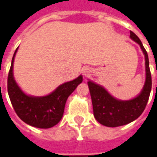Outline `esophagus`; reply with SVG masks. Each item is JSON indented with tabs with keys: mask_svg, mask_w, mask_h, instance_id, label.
I'll return each mask as SVG.
<instances>
[{
	"mask_svg": "<svg viewBox=\"0 0 157 157\" xmlns=\"http://www.w3.org/2000/svg\"><path fill=\"white\" fill-rule=\"evenodd\" d=\"M91 73H92V70L90 68H86L83 71V75L85 76H88V75H91Z\"/></svg>",
	"mask_w": 157,
	"mask_h": 157,
	"instance_id": "obj_1",
	"label": "esophagus"
}]
</instances>
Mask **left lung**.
<instances>
[{
  "instance_id": "obj_1",
  "label": "left lung",
  "mask_w": 157,
  "mask_h": 157,
  "mask_svg": "<svg viewBox=\"0 0 157 157\" xmlns=\"http://www.w3.org/2000/svg\"><path fill=\"white\" fill-rule=\"evenodd\" d=\"M130 38L140 46L145 59V82L140 95L128 101L114 98L101 86L88 82L92 98L93 114L97 121L108 127H118L131 123L141 115L148 102L151 91V74L149 66L147 52L140 39L130 31Z\"/></svg>"
}]
</instances>
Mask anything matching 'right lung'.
<instances>
[{"label": "right lung", "mask_w": 157, "mask_h": 157, "mask_svg": "<svg viewBox=\"0 0 157 157\" xmlns=\"http://www.w3.org/2000/svg\"><path fill=\"white\" fill-rule=\"evenodd\" d=\"M17 48L12 57L7 78V91L12 107L17 116L26 124L36 128H51L60 121L66 100L82 82V75L59 86L49 95L44 97L26 95L13 77V62Z\"/></svg>", "instance_id": "right-lung-1"}]
</instances>
